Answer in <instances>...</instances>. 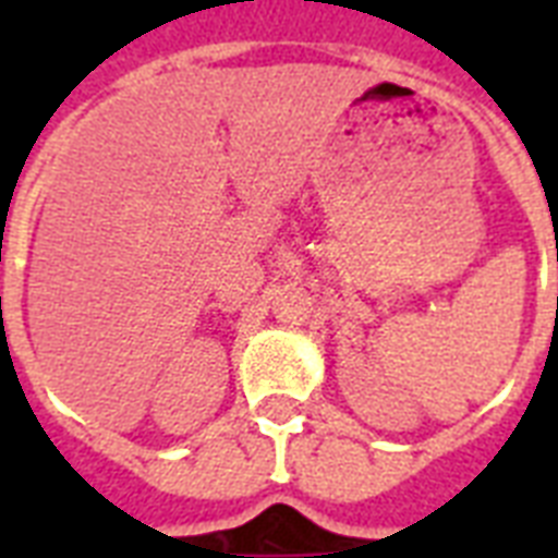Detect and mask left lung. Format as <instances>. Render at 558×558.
<instances>
[{"label": "left lung", "mask_w": 558, "mask_h": 558, "mask_svg": "<svg viewBox=\"0 0 558 558\" xmlns=\"http://www.w3.org/2000/svg\"><path fill=\"white\" fill-rule=\"evenodd\" d=\"M556 260H558V254H556Z\"/></svg>", "instance_id": "8db88e82"}]
</instances>
